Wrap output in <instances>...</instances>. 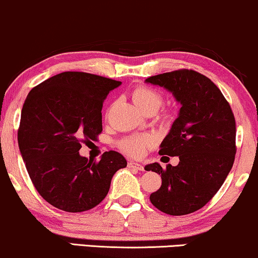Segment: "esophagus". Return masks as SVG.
<instances>
[{"label":"esophagus","mask_w":258,"mask_h":258,"mask_svg":"<svg viewBox=\"0 0 258 258\" xmlns=\"http://www.w3.org/2000/svg\"><path fill=\"white\" fill-rule=\"evenodd\" d=\"M128 168L136 169V170L144 171V167H143L142 164H139V163H136V162H128Z\"/></svg>","instance_id":"1"}]
</instances>
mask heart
<instances>
[{
    "mask_svg": "<svg viewBox=\"0 0 258 258\" xmlns=\"http://www.w3.org/2000/svg\"><path fill=\"white\" fill-rule=\"evenodd\" d=\"M132 101L143 113L152 112V114L162 105V95L159 91L149 86H137L131 91ZM171 112L165 110L163 119L168 120ZM155 140L151 136H130L120 142V149L131 157H140L148 149L151 148Z\"/></svg>",
    "mask_w": 258,
    "mask_h": 258,
    "instance_id": "obj_1",
    "label": "heart"
}]
</instances>
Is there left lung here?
Instances as JSON below:
<instances>
[{
	"label": "left lung",
	"mask_w": 258,
	"mask_h": 258,
	"mask_svg": "<svg viewBox=\"0 0 258 258\" xmlns=\"http://www.w3.org/2000/svg\"><path fill=\"white\" fill-rule=\"evenodd\" d=\"M181 102L178 118L161 144L159 155L178 156L176 167H145L162 176L150 201L163 213L184 216L200 210L226 180L236 156V120L230 103L210 78L180 69L146 78Z\"/></svg>",
	"instance_id": "8db88e82"
}]
</instances>
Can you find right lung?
<instances>
[{"mask_svg": "<svg viewBox=\"0 0 258 258\" xmlns=\"http://www.w3.org/2000/svg\"><path fill=\"white\" fill-rule=\"evenodd\" d=\"M119 81L80 71L52 76L29 91L18 143L38 193L61 211L91 210L108 194L113 175L127 165L116 151L99 162L82 157V144L102 132V106Z\"/></svg>", "mask_w": 258, "mask_h": 258, "instance_id": "1", "label": "right lung"}]
</instances>
